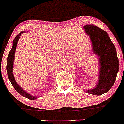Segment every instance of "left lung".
I'll use <instances>...</instances> for the list:
<instances>
[{
  "instance_id": "8db88e82",
  "label": "left lung",
  "mask_w": 124,
  "mask_h": 124,
  "mask_svg": "<svg viewBox=\"0 0 124 124\" xmlns=\"http://www.w3.org/2000/svg\"><path fill=\"white\" fill-rule=\"evenodd\" d=\"M91 39L94 53L99 57L100 73L96 87L86 90L94 95H101L110 90L119 71V59L116 48L110 37L104 30L94 25L84 26Z\"/></svg>"
}]
</instances>
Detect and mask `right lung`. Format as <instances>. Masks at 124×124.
Wrapping results in <instances>:
<instances>
[{"label": "right lung", "mask_w": 124, "mask_h": 124, "mask_svg": "<svg viewBox=\"0 0 124 124\" xmlns=\"http://www.w3.org/2000/svg\"><path fill=\"white\" fill-rule=\"evenodd\" d=\"M23 32H20L17 36H16L14 39L13 40V47H12L11 50L9 51V54H8V58H7V74H8V79H9V81L11 83L12 85L13 86V87L15 88V90L19 93L20 95H22V96L25 97V98H28L29 99H31V100H34V99H37L38 98V96H33L32 95H30L28 93H26V91H24L22 88H20V86L17 84V82H16L15 79H14V76H13V61H14V54H15L16 50V46L17 44V42L19 40V37H20V34L22 33H23Z\"/></svg>", "instance_id": "1"}]
</instances>
